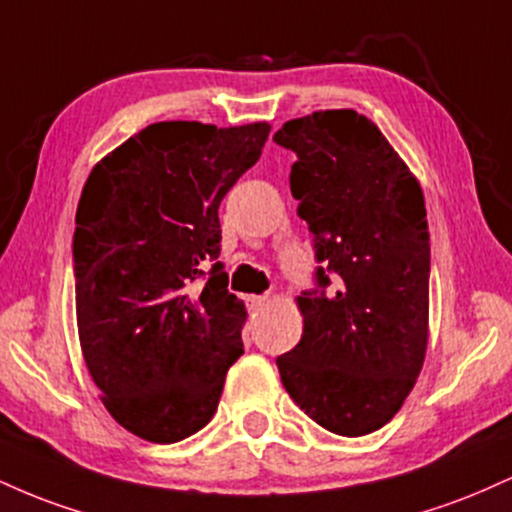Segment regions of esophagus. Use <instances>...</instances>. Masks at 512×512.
I'll return each instance as SVG.
<instances>
[{
  "instance_id": "34e87169",
  "label": "esophagus",
  "mask_w": 512,
  "mask_h": 512,
  "mask_svg": "<svg viewBox=\"0 0 512 512\" xmlns=\"http://www.w3.org/2000/svg\"><path fill=\"white\" fill-rule=\"evenodd\" d=\"M269 305V298L267 296H252L250 298V310L252 313H262L264 308Z\"/></svg>"
}]
</instances>
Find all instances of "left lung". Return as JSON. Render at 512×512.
<instances>
[{
	"label": "left lung",
	"instance_id": "8db88e82",
	"mask_svg": "<svg viewBox=\"0 0 512 512\" xmlns=\"http://www.w3.org/2000/svg\"><path fill=\"white\" fill-rule=\"evenodd\" d=\"M296 151L291 195L337 289L296 298L303 334L276 358L281 383L315 424L356 438L383 428L414 390L428 346L431 243L424 192L375 122L317 110L284 122ZM320 286L330 284L317 269Z\"/></svg>",
	"mask_w": 512,
	"mask_h": 512
}]
</instances>
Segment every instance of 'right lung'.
Instances as JSON below:
<instances>
[{
  "label": "right lung",
  "instance_id": "add662e5",
  "mask_svg": "<svg viewBox=\"0 0 512 512\" xmlns=\"http://www.w3.org/2000/svg\"><path fill=\"white\" fill-rule=\"evenodd\" d=\"M269 129L154 122L105 154L81 192V354L103 407L149 443H178L207 426L243 356L248 310L216 262L219 204L260 161ZM209 263L208 284L197 285Z\"/></svg>",
  "mask_w": 512,
  "mask_h": 512
}]
</instances>
